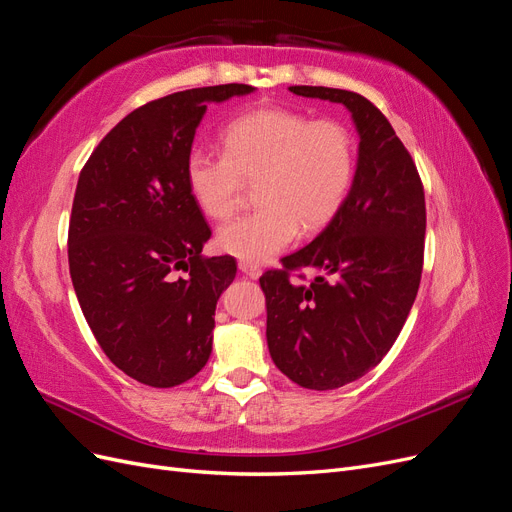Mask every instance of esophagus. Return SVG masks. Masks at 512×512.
Listing matches in <instances>:
<instances>
[{"label":"esophagus","mask_w":512,"mask_h":512,"mask_svg":"<svg viewBox=\"0 0 512 512\" xmlns=\"http://www.w3.org/2000/svg\"><path fill=\"white\" fill-rule=\"evenodd\" d=\"M239 271L247 277H252V280H258L260 273H262L258 265H254V262H247V260H239Z\"/></svg>","instance_id":"1"}]
</instances>
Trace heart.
<instances>
[{"label": "heart", "mask_w": 512, "mask_h": 512, "mask_svg": "<svg viewBox=\"0 0 512 512\" xmlns=\"http://www.w3.org/2000/svg\"><path fill=\"white\" fill-rule=\"evenodd\" d=\"M222 156L192 151L185 183L211 220L237 211L247 183H256L254 213L218 230L222 252L247 262L267 260L299 237L327 226L350 192L354 143L346 126L312 121L290 108H254L224 128Z\"/></svg>", "instance_id": "heart-1"}]
</instances>
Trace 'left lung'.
I'll return each instance as SVG.
<instances>
[{
	"label": "left lung",
	"mask_w": 512,
	"mask_h": 512,
	"mask_svg": "<svg viewBox=\"0 0 512 512\" xmlns=\"http://www.w3.org/2000/svg\"><path fill=\"white\" fill-rule=\"evenodd\" d=\"M292 94L344 104L359 130V164L335 218L282 269L260 277L271 359L292 382L333 391L391 350L423 273L425 190L404 143L376 104L346 89L294 85ZM312 268L307 285L297 270Z\"/></svg>",
	"instance_id": "1"
}]
</instances>
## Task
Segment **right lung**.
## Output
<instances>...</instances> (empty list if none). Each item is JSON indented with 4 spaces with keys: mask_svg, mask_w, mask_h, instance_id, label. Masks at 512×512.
<instances>
[{
    "mask_svg": "<svg viewBox=\"0 0 512 512\" xmlns=\"http://www.w3.org/2000/svg\"><path fill=\"white\" fill-rule=\"evenodd\" d=\"M254 91L228 83L138 106L108 132L76 183L68 262L76 299L104 354L156 389L194 378L211 354L215 305L237 275L207 258L211 228L185 183L207 102Z\"/></svg>",
    "mask_w": 512,
    "mask_h": 512,
    "instance_id": "add662e5",
    "label": "right lung"
}]
</instances>
